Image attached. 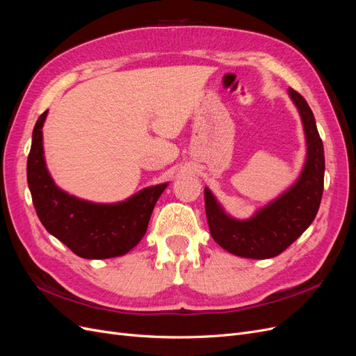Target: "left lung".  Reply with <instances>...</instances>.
<instances>
[{"instance_id": "left-lung-1", "label": "left lung", "mask_w": 356, "mask_h": 356, "mask_svg": "<svg viewBox=\"0 0 356 356\" xmlns=\"http://www.w3.org/2000/svg\"><path fill=\"white\" fill-rule=\"evenodd\" d=\"M288 93L303 122L307 145L303 170L294 184L248 220L225 213L211 190L204 188L211 236L230 254L255 260L276 257L303 234L318 213L324 191V145L306 99L294 89H288Z\"/></svg>"}]
</instances>
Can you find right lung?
Instances as JSON below:
<instances>
[{"label": "right lung", "mask_w": 356, "mask_h": 356, "mask_svg": "<svg viewBox=\"0 0 356 356\" xmlns=\"http://www.w3.org/2000/svg\"><path fill=\"white\" fill-rule=\"evenodd\" d=\"M42 113L32 132L26 175L41 224L81 258L124 255L144 238L149 217L168 182L138 191L118 203H93L68 195L51 179L42 149Z\"/></svg>", "instance_id": "add662e5"}]
</instances>
